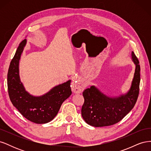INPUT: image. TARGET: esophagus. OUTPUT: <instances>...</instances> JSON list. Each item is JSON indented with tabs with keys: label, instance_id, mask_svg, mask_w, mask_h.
Here are the masks:
<instances>
[{
	"label": "esophagus",
	"instance_id": "obj_1",
	"mask_svg": "<svg viewBox=\"0 0 151 151\" xmlns=\"http://www.w3.org/2000/svg\"><path fill=\"white\" fill-rule=\"evenodd\" d=\"M71 88L72 91L74 93H81L84 91L85 86L83 84L79 83L78 80L76 78H74L72 79L71 83Z\"/></svg>",
	"mask_w": 151,
	"mask_h": 151
}]
</instances>
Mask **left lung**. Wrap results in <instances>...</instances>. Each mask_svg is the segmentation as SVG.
<instances>
[{
    "mask_svg": "<svg viewBox=\"0 0 151 151\" xmlns=\"http://www.w3.org/2000/svg\"><path fill=\"white\" fill-rule=\"evenodd\" d=\"M132 59L135 65V70L131 87L126 94L118 97H109L94 86L83 91L84 103L81 114L88 124L95 127L114 125L134 107L139 93L140 67L134 52H132Z\"/></svg>",
    "mask_w": 151,
    "mask_h": 151,
    "instance_id": "1",
    "label": "left lung"
}]
</instances>
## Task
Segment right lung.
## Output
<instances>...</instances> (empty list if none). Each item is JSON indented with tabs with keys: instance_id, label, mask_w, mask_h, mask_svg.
Masks as SVG:
<instances>
[{
	"instance_id": "1",
	"label": "right lung",
	"mask_w": 151,
	"mask_h": 151,
	"mask_svg": "<svg viewBox=\"0 0 151 151\" xmlns=\"http://www.w3.org/2000/svg\"><path fill=\"white\" fill-rule=\"evenodd\" d=\"M26 44V39L20 43L9 68V96L14 106L26 119L38 124L47 123L55 117L63 102L71 95V81L55 86L40 96H34L27 92L19 74V60Z\"/></svg>"
}]
</instances>
